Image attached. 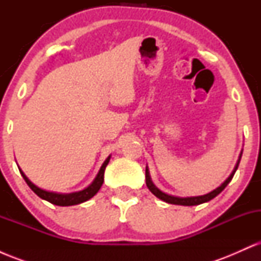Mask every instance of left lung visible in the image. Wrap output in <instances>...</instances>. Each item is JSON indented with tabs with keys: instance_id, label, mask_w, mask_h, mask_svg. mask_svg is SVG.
<instances>
[{
	"instance_id": "obj_1",
	"label": "left lung",
	"mask_w": 261,
	"mask_h": 261,
	"mask_svg": "<svg viewBox=\"0 0 261 261\" xmlns=\"http://www.w3.org/2000/svg\"><path fill=\"white\" fill-rule=\"evenodd\" d=\"M241 157H242V155H239V160H238V162H237V166L234 167V170H233L232 174L228 176V179H226V181H224L223 184L221 185V187H218L217 189H215L214 191H211V193L206 194V195L194 196V197H176V196L168 195V194L163 193V191H161L160 189L155 188V185L151 180V176H149V172H148L147 168H146V185H147V188L149 189V191H151V193L153 194L154 196H157L158 199L163 200V201H166V202H168V203H173V205H182V206L200 205V203L207 202V201H210V200L214 199V197H216L218 194H220L221 191H222L223 189L226 188L227 185H228V182L232 180L233 175H234L236 170L238 169L239 162H241Z\"/></svg>"
}]
</instances>
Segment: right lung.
<instances>
[{"instance_id": "obj_1", "label": "right lung", "mask_w": 261, "mask_h": 261, "mask_svg": "<svg viewBox=\"0 0 261 261\" xmlns=\"http://www.w3.org/2000/svg\"><path fill=\"white\" fill-rule=\"evenodd\" d=\"M109 160H110V155L107 158L106 162H104L103 166H101V168L99 170V173H98V175L95 176V179L93 180V182L88 188H86L85 190L82 191H79V193H72V194H56V193H50V191L43 190V189L38 188L37 185L33 184V182L24 175V173H23L22 170L19 169V172L27 184L29 185V188H31L39 197H41L43 200H46V201L54 203V205L72 206V205H77V203L87 201V200H89L91 197H93L98 193V190H99L101 184H103L104 181V170H106V167L108 166V163H109Z\"/></svg>"}]
</instances>
